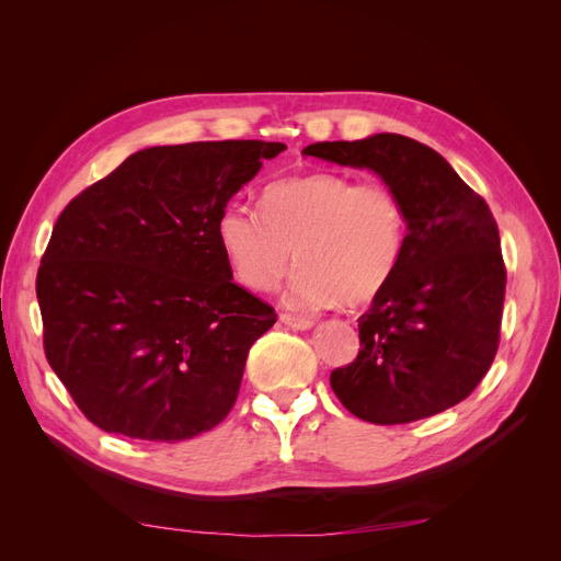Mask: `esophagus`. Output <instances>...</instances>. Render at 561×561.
<instances>
[{"instance_id":"obj_1","label":"esophagus","mask_w":561,"mask_h":561,"mask_svg":"<svg viewBox=\"0 0 561 561\" xmlns=\"http://www.w3.org/2000/svg\"><path fill=\"white\" fill-rule=\"evenodd\" d=\"M280 322L287 328L293 330H311L313 328V320L311 318H304V316H290V313H280Z\"/></svg>"}]
</instances>
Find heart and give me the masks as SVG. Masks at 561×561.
Listing matches in <instances>:
<instances>
[{"instance_id": "b5f03b06", "label": "heart", "mask_w": 561, "mask_h": 561, "mask_svg": "<svg viewBox=\"0 0 561 561\" xmlns=\"http://www.w3.org/2000/svg\"><path fill=\"white\" fill-rule=\"evenodd\" d=\"M217 239L250 290L274 287L295 257L299 266L285 290L290 307H360L398 271L407 217L390 186L318 171L266 186L262 210L229 203Z\"/></svg>"}]
</instances>
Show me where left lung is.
<instances>
[{"label":"left lung","mask_w":561,"mask_h":561,"mask_svg":"<svg viewBox=\"0 0 561 561\" xmlns=\"http://www.w3.org/2000/svg\"><path fill=\"white\" fill-rule=\"evenodd\" d=\"M301 154L367 168L407 217L400 266L358 318L360 353L330 375L334 396L379 426L466 400L494 363L505 297L499 227L484 198L435 149L398 133L316 142Z\"/></svg>","instance_id":"8db88e82"}]
</instances>
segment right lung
<instances>
[{"instance_id": "1", "label": "right lung", "mask_w": 561, "mask_h": 561, "mask_svg": "<svg viewBox=\"0 0 561 561\" xmlns=\"http://www.w3.org/2000/svg\"><path fill=\"white\" fill-rule=\"evenodd\" d=\"M283 149L147 147L60 213L37 274L44 351L98 428L178 443L231 412L276 313L233 283L217 219Z\"/></svg>"}]
</instances>
